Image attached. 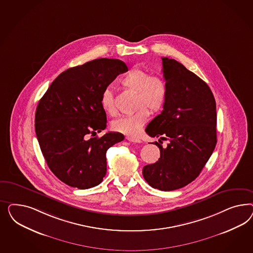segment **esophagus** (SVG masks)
<instances>
[{
    "label": "esophagus",
    "instance_id": "obj_1",
    "mask_svg": "<svg viewBox=\"0 0 253 253\" xmlns=\"http://www.w3.org/2000/svg\"><path fill=\"white\" fill-rule=\"evenodd\" d=\"M126 139L130 142V143H135V144H140L141 143V140L140 139H137V138L135 137H131V136H127Z\"/></svg>",
    "mask_w": 253,
    "mask_h": 253
}]
</instances>
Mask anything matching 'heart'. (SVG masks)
<instances>
[{
  "mask_svg": "<svg viewBox=\"0 0 253 253\" xmlns=\"http://www.w3.org/2000/svg\"><path fill=\"white\" fill-rule=\"evenodd\" d=\"M122 84L128 90L136 92L135 107L137 108L130 115L123 116L112 123V129L134 136L142 129L149 118V109L152 112H159L164 107L168 88L165 81L160 76L150 75L141 69H133L122 79ZM101 105L109 115L117 114L114 94L110 89H105L101 97Z\"/></svg>",
  "mask_w": 253,
  "mask_h": 253,
  "instance_id": "obj_1",
  "label": "heart"
}]
</instances>
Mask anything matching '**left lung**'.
<instances>
[{
    "label": "left lung",
    "mask_w": 253,
    "mask_h": 253,
    "mask_svg": "<svg viewBox=\"0 0 253 253\" xmlns=\"http://www.w3.org/2000/svg\"><path fill=\"white\" fill-rule=\"evenodd\" d=\"M162 71L168 88L163 110L146 128L158 142L161 158L143 168L149 185L171 191L190 184L204 168L217 143L216 103L207 84L183 64L162 57Z\"/></svg>",
    "instance_id": "obj_1"
}]
</instances>
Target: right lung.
<instances>
[{"label": "right lung", "instance_id": "add662e5", "mask_svg": "<svg viewBox=\"0 0 253 253\" xmlns=\"http://www.w3.org/2000/svg\"><path fill=\"white\" fill-rule=\"evenodd\" d=\"M128 71L119 59L99 58L62 72L39 101L35 131L42 153L55 176L69 186L88 189L103 181L106 153L122 142L120 132L91 137L107 127L102 93Z\"/></svg>", "mask_w": 253, "mask_h": 253}]
</instances>
